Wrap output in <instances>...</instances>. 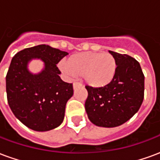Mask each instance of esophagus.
<instances>
[{
  "mask_svg": "<svg viewBox=\"0 0 160 160\" xmlns=\"http://www.w3.org/2000/svg\"><path fill=\"white\" fill-rule=\"evenodd\" d=\"M81 87V85H80V83H78V82H74V83L73 84V89H76L77 87Z\"/></svg>",
  "mask_w": 160,
  "mask_h": 160,
  "instance_id": "1",
  "label": "esophagus"
}]
</instances>
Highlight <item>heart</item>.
<instances>
[{
	"label": "heart",
	"mask_w": 160,
	"mask_h": 160,
	"mask_svg": "<svg viewBox=\"0 0 160 160\" xmlns=\"http://www.w3.org/2000/svg\"><path fill=\"white\" fill-rule=\"evenodd\" d=\"M117 61L110 53L84 52L69 56L61 69L67 76H82L92 88L110 85L117 73Z\"/></svg>",
	"instance_id": "b5f03b06"
}]
</instances>
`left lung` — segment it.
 Returning <instances> with one entry per match:
<instances>
[{"instance_id":"8db88e82","label":"left lung","mask_w":160,"mask_h":160,"mask_svg":"<svg viewBox=\"0 0 160 160\" xmlns=\"http://www.w3.org/2000/svg\"><path fill=\"white\" fill-rule=\"evenodd\" d=\"M117 61V73L110 85L102 88L86 87L88 92L85 108L96 126L115 128L130 119L144 98L145 77L136 60L109 51Z\"/></svg>"}]
</instances>
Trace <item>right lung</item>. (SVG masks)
Instances as JSON below:
<instances>
[{"label": "right lung", "mask_w": 160, "mask_h": 160, "mask_svg": "<svg viewBox=\"0 0 160 160\" xmlns=\"http://www.w3.org/2000/svg\"><path fill=\"white\" fill-rule=\"evenodd\" d=\"M68 53L46 44L19 51L12 57L6 77L9 107L16 118L31 129L44 132L62 124L73 85L64 82L56 64ZM40 59L43 69L31 72L29 63Z\"/></svg>", "instance_id": "add662e5"}]
</instances>
